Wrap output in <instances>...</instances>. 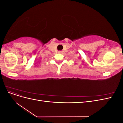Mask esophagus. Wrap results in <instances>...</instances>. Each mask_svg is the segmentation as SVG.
I'll return each instance as SVG.
<instances>
[{
  "label": "esophagus",
  "instance_id": "34e87169",
  "mask_svg": "<svg viewBox=\"0 0 123 123\" xmlns=\"http://www.w3.org/2000/svg\"><path fill=\"white\" fill-rule=\"evenodd\" d=\"M58 53H62V51H58Z\"/></svg>",
  "mask_w": 123,
  "mask_h": 123
}]
</instances>
